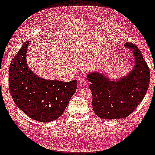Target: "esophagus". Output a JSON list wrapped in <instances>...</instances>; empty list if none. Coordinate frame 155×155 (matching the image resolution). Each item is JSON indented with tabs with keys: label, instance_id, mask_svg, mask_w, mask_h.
I'll list each match as a JSON object with an SVG mask.
<instances>
[{
	"label": "esophagus",
	"instance_id": "obj_1",
	"mask_svg": "<svg viewBox=\"0 0 155 155\" xmlns=\"http://www.w3.org/2000/svg\"><path fill=\"white\" fill-rule=\"evenodd\" d=\"M87 80H86V78L85 77H82V78H81L78 81V84L80 85H81V86H85V85H87Z\"/></svg>",
	"mask_w": 155,
	"mask_h": 155
}]
</instances>
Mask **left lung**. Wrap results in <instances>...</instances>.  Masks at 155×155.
I'll list each match as a JSON object with an SVG mask.
<instances>
[{"label": "left lung", "mask_w": 155, "mask_h": 155, "mask_svg": "<svg viewBox=\"0 0 155 155\" xmlns=\"http://www.w3.org/2000/svg\"><path fill=\"white\" fill-rule=\"evenodd\" d=\"M124 47L131 48L135 57V68L127 77L115 82L109 81L104 73H91L87 75L93 110L102 119L128 117L144 98L150 85V69L141 51L133 43L127 42Z\"/></svg>", "instance_id": "left-lung-1"}]
</instances>
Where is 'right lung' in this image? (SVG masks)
Wrapping results in <instances>:
<instances>
[{"label": "right lung", "mask_w": 155, "mask_h": 155, "mask_svg": "<svg viewBox=\"0 0 155 155\" xmlns=\"http://www.w3.org/2000/svg\"><path fill=\"white\" fill-rule=\"evenodd\" d=\"M26 41L11 62L9 89L15 104L27 116L42 123L58 119L77 87V81H48L34 74L27 66Z\"/></svg>", "instance_id": "add662e5"}]
</instances>
